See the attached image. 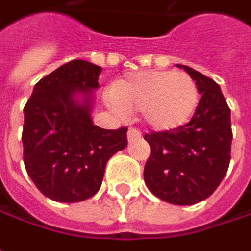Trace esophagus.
<instances>
[{
    "label": "esophagus",
    "instance_id": "1",
    "mask_svg": "<svg viewBox=\"0 0 251 251\" xmlns=\"http://www.w3.org/2000/svg\"><path fill=\"white\" fill-rule=\"evenodd\" d=\"M139 137H140V133L137 132L136 129H129V130H127V142H129V143L135 142Z\"/></svg>",
    "mask_w": 251,
    "mask_h": 251
}]
</instances>
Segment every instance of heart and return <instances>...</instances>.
Segmentation results:
<instances>
[{"instance_id":"heart-1","label":"heart","mask_w":251,"mask_h":251,"mask_svg":"<svg viewBox=\"0 0 251 251\" xmlns=\"http://www.w3.org/2000/svg\"><path fill=\"white\" fill-rule=\"evenodd\" d=\"M109 102L121 115L142 112L149 129L167 132L192 118L200 93L194 80L184 73L146 70L127 74L116 82Z\"/></svg>"}]
</instances>
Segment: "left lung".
<instances>
[{
  "label": "left lung",
  "mask_w": 251,
  "mask_h": 251,
  "mask_svg": "<svg viewBox=\"0 0 251 251\" xmlns=\"http://www.w3.org/2000/svg\"><path fill=\"white\" fill-rule=\"evenodd\" d=\"M201 100L187 125L145 135L150 157L145 182L151 194L173 205H194L211 197L230 163V109L221 87L188 66Z\"/></svg>",
  "instance_id": "obj_1"
}]
</instances>
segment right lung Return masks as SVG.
I'll use <instances>...</instances> for the list:
<instances>
[{"mask_svg": "<svg viewBox=\"0 0 251 251\" xmlns=\"http://www.w3.org/2000/svg\"><path fill=\"white\" fill-rule=\"evenodd\" d=\"M102 69L73 60L43 77L24 108V161L39 191L57 202H81L95 195L105 166L127 146V127L94 125L95 97Z\"/></svg>", "mask_w": 251, "mask_h": 251, "instance_id": "obj_1", "label": "right lung"}]
</instances>
